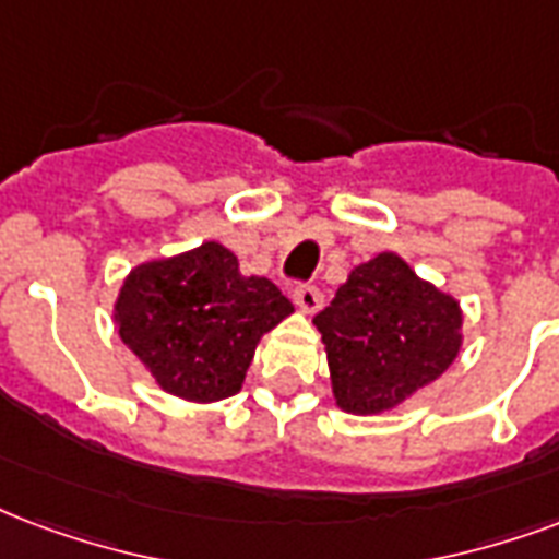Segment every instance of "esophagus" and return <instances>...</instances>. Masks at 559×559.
<instances>
[{"mask_svg":"<svg viewBox=\"0 0 559 559\" xmlns=\"http://www.w3.org/2000/svg\"><path fill=\"white\" fill-rule=\"evenodd\" d=\"M293 301H296V308L301 310V313L313 317V313L322 308V293H319L313 284H298V287L293 289Z\"/></svg>","mask_w":559,"mask_h":559,"instance_id":"1","label":"esophagus"}]
</instances>
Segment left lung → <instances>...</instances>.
Wrapping results in <instances>:
<instances>
[{"label": "left lung", "mask_w": 559, "mask_h": 559, "mask_svg": "<svg viewBox=\"0 0 559 559\" xmlns=\"http://www.w3.org/2000/svg\"><path fill=\"white\" fill-rule=\"evenodd\" d=\"M313 325L325 343L336 407L355 416L395 411L463 348L457 298L419 278L395 251L348 272Z\"/></svg>", "instance_id": "left-lung-1"}]
</instances>
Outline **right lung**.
Masks as SVG:
<instances>
[{"label":"right lung","instance_id":"add662e5","mask_svg":"<svg viewBox=\"0 0 559 559\" xmlns=\"http://www.w3.org/2000/svg\"><path fill=\"white\" fill-rule=\"evenodd\" d=\"M293 313L270 278L242 275L223 242L146 261L128 272L114 325L164 393L211 404L240 393L263 334Z\"/></svg>","mask_w":559,"mask_h":559}]
</instances>
